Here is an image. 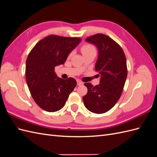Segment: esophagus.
<instances>
[{
    "instance_id": "34e87169",
    "label": "esophagus",
    "mask_w": 157,
    "mask_h": 157,
    "mask_svg": "<svg viewBox=\"0 0 157 157\" xmlns=\"http://www.w3.org/2000/svg\"><path fill=\"white\" fill-rule=\"evenodd\" d=\"M83 84V82L80 81V80H77V85L78 86H82Z\"/></svg>"
}]
</instances>
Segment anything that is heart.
I'll use <instances>...</instances> for the list:
<instances>
[{"mask_svg": "<svg viewBox=\"0 0 157 157\" xmlns=\"http://www.w3.org/2000/svg\"><path fill=\"white\" fill-rule=\"evenodd\" d=\"M80 51H81L82 54L84 56L86 55L91 52H96V48L95 46L91 44L86 43L84 44L81 47H80ZM71 56V53L69 54V56Z\"/></svg>", "mask_w": 157, "mask_h": 157, "instance_id": "b5f03b06", "label": "heart"}]
</instances>
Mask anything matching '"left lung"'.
Listing matches in <instances>:
<instances>
[{"label": "left lung", "instance_id": "8db88e82", "mask_svg": "<svg viewBox=\"0 0 157 157\" xmlns=\"http://www.w3.org/2000/svg\"><path fill=\"white\" fill-rule=\"evenodd\" d=\"M86 40L98 48L96 70L101 79L95 86L90 82L84 84L88 92L83 101L90 111L101 114L115 106L121 96L128 74L126 59L121 46L107 35L98 33Z\"/></svg>", "mask_w": 157, "mask_h": 157}]
</instances>
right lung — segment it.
Returning <instances> with one entry per match:
<instances>
[{
  "instance_id": "add662e5",
  "label": "right lung",
  "mask_w": 157,
  "mask_h": 157,
  "mask_svg": "<svg viewBox=\"0 0 157 157\" xmlns=\"http://www.w3.org/2000/svg\"><path fill=\"white\" fill-rule=\"evenodd\" d=\"M80 41L78 37L50 35L38 42L28 55L27 84L33 99L43 110H60L77 86V81L72 77L63 80L57 77L55 67L65 63Z\"/></svg>"
}]
</instances>
